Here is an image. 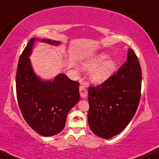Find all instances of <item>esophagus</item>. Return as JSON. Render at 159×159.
<instances>
[{"mask_svg":"<svg viewBox=\"0 0 159 159\" xmlns=\"http://www.w3.org/2000/svg\"><path fill=\"white\" fill-rule=\"evenodd\" d=\"M80 96L82 98H84L88 96V90H87L86 88L84 86L81 85L80 87Z\"/></svg>","mask_w":159,"mask_h":159,"instance_id":"34e87169","label":"esophagus"}]
</instances>
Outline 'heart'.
Returning <instances> with one entry per match:
<instances>
[{"instance_id":"obj_1","label":"heart","mask_w":159,"mask_h":159,"mask_svg":"<svg viewBox=\"0 0 159 159\" xmlns=\"http://www.w3.org/2000/svg\"><path fill=\"white\" fill-rule=\"evenodd\" d=\"M83 69H91L89 78L91 82L100 84L106 82L116 71V61L109 58V55L106 53H101L88 58L82 64Z\"/></svg>"}]
</instances>
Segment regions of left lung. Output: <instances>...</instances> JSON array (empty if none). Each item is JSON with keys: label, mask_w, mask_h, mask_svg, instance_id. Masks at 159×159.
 <instances>
[{"label": "left lung", "mask_w": 159, "mask_h": 159, "mask_svg": "<svg viewBox=\"0 0 159 159\" xmlns=\"http://www.w3.org/2000/svg\"><path fill=\"white\" fill-rule=\"evenodd\" d=\"M142 73L132 49L117 74L97 87H90L88 118L97 136L109 139L122 131L132 120L140 99Z\"/></svg>", "instance_id": "1"}]
</instances>
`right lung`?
Masks as SVG:
<instances>
[{"mask_svg": "<svg viewBox=\"0 0 159 159\" xmlns=\"http://www.w3.org/2000/svg\"><path fill=\"white\" fill-rule=\"evenodd\" d=\"M35 41L58 45L59 41L32 38L19 58L16 75L18 104L30 127L42 136L56 135L65 127L67 114L80 101L79 82L64 74L53 80H44L36 75L30 56Z\"/></svg>", "mask_w": 159, "mask_h": 159, "instance_id": "1", "label": "right lung"}]
</instances>
